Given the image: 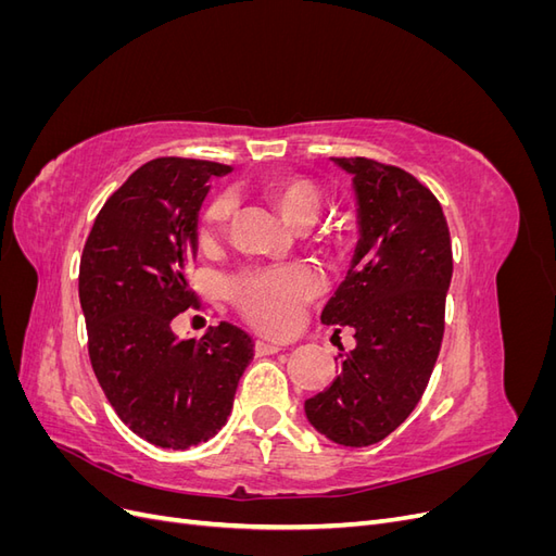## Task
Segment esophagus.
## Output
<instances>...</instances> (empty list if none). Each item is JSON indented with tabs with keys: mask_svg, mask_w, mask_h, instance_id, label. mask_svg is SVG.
Masks as SVG:
<instances>
[{
	"mask_svg": "<svg viewBox=\"0 0 556 556\" xmlns=\"http://www.w3.org/2000/svg\"><path fill=\"white\" fill-rule=\"evenodd\" d=\"M276 352H280V345H276V343H268V341H257V343H255V355H257V357L276 355Z\"/></svg>",
	"mask_w": 556,
	"mask_h": 556,
	"instance_id": "1",
	"label": "esophagus"
}]
</instances>
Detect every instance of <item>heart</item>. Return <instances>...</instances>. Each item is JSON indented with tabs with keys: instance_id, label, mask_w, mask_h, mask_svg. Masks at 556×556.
Returning a JSON list of instances; mask_svg holds the SVG:
<instances>
[{
	"instance_id": "1",
	"label": "heart",
	"mask_w": 556,
	"mask_h": 556,
	"mask_svg": "<svg viewBox=\"0 0 556 556\" xmlns=\"http://www.w3.org/2000/svg\"><path fill=\"white\" fill-rule=\"evenodd\" d=\"M260 190L268 204L282 215V220L296 229L311 227L325 211L323 188L306 176L278 174L266 178ZM233 208H237V201L229 192L213 194L201 213V241H211L225 231L233 217ZM319 292H323V280L304 264L257 268L227 282L229 299L248 323L271 333L290 331L296 325L301 308Z\"/></svg>"
}]
</instances>
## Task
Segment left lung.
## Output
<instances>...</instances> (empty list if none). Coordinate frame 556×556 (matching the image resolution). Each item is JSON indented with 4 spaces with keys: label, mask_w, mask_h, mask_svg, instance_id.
Listing matches in <instances>:
<instances>
[{
    "label": "left lung",
    "mask_w": 556,
    "mask_h": 556,
    "mask_svg": "<svg viewBox=\"0 0 556 556\" xmlns=\"http://www.w3.org/2000/svg\"><path fill=\"white\" fill-rule=\"evenodd\" d=\"M355 178L359 243L325 325L355 329L339 376L306 401L308 422L329 441H382L422 399L445 331L452 280L450 229L439 199L415 176L368 157H331Z\"/></svg>",
    "instance_id": "left-lung-1"
}]
</instances>
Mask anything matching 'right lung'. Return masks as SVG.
I'll use <instances>...</instances> for the list:
<instances>
[{"label":"right lung","instance_id":"right-lung-1","mask_svg":"<svg viewBox=\"0 0 556 556\" xmlns=\"http://www.w3.org/2000/svg\"><path fill=\"white\" fill-rule=\"evenodd\" d=\"M227 172L206 160L146 162L106 199L80 255L92 371L117 417L160 447L185 450L220 431L252 359L250 336L229 323L199 341L172 329L176 315L199 308L185 268L206 180Z\"/></svg>","mask_w":556,"mask_h":556}]
</instances>
